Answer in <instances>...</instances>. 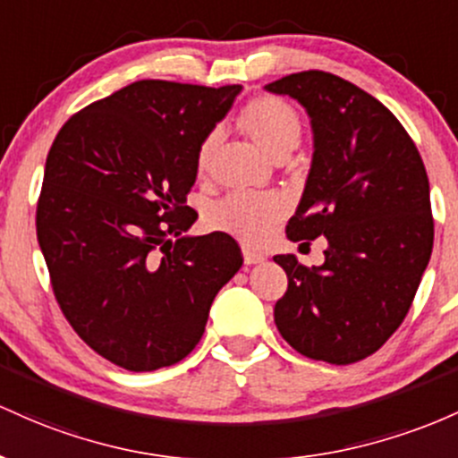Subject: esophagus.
<instances>
[{"mask_svg":"<svg viewBox=\"0 0 458 458\" xmlns=\"http://www.w3.org/2000/svg\"><path fill=\"white\" fill-rule=\"evenodd\" d=\"M266 259V255H261V253H255V250H250V249H244V264H261V261Z\"/></svg>","mask_w":458,"mask_h":458,"instance_id":"34e87169","label":"esophagus"}]
</instances>
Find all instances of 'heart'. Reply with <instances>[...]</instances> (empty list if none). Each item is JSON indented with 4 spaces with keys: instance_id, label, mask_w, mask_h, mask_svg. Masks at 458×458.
<instances>
[{
    "instance_id": "1",
    "label": "heart",
    "mask_w": 458,
    "mask_h": 458,
    "mask_svg": "<svg viewBox=\"0 0 458 458\" xmlns=\"http://www.w3.org/2000/svg\"><path fill=\"white\" fill-rule=\"evenodd\" d=\"M235 123L272 160L290 156L301 140V116L279 97H255L238 112ZM220 138L223 133L212 130L197 148V173L201 177L212 171ZM285 212L287 203L279 194L233 192L212 209L209 225L246 244H264Z\"/></svg>"
}]
</instances>
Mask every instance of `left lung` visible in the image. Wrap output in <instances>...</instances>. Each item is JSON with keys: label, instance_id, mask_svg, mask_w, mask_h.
Instances as JSON below:
<instances>
[{"label": "left lung", "instance_id": "8db88e82", "mask_svg": "<svg viewBox=\"0 0 458 458\" xmlns=\"http://www.w3.org/2000/svg\"><path fill=\"white\" fill-rule=\"evenodd\" d=\"M307 107L313 162L285 233L325 235L320 268L276 255L287 290L275 325L296 352L348 366L369 357L403 325L433 253L428 174L403 123L366 90L327 71L266 84Z\"/></svg>", "mask_w": 458, "mask_h": 458}]
</instances>
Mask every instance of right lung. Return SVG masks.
<instances>
[{
  "instance_id": "right-lung-1",
  "label": "right lung",
  "mask_w": 458,
  "mask_h": 458,
  "mask_svg": "<svg viewBox=\"0 0 458 458\" xmlns=\"http://www.w3.org/2000/svg\"><path fill=\"white\" fill-rule=\"evenodd\" d=\"M240 90L133 81L75 112L49 148L36 235L54 296L118 368L151 372L188 357L242 266L223 231L182 235L197 220L186 205L197 148Z\"/></svg>"
}]
</instances>
